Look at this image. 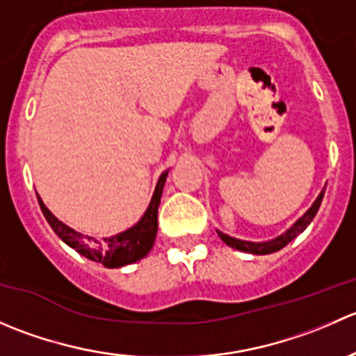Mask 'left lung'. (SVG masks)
Returning a JSON list of instances; mask_svg holds the SVG:
<instances>
[{
  "label": "left lung",
  "instance_id": "left-lung-1",
  "mask_svg": "<svg viewBox=\"0 0 356 356\" xmlns=\"http://www.w3.org/2000/svg\"><path fill=\"white\" fill-rule=\"evenodd\" d=\"M324 193H325V189H322V193H321V195H318V198L315 200V203L312 204L310 208H308L307 213H305L301 218H298V220L294 222L293 225H291V227L284 232V234H281V236H279V238L272 239V241H265V243L243 241V239L231 238V236L224 234V232H222V231H217L218 238H220L222 241H224L227 246L234 248V250L246 251V253H253V254H268V253H274V251L282 250V248L288 245V243L293 241V239L296 238L298 234H301V232H303L305 229H307L308 225H310V222L314 220V217H315V215H317L318 208H321L322 198H324Z\"/></svg>",
  "mask_w": 356,
  "mask_h": 356
}]
</instances>
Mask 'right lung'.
<instances>
[{
    "instance_id": "obj_1",
    "label": "right lung",
    "mask_w": 356,
    "mask_h": 356,
    "mask_svg": "<svg viewBox=\"0 0 356 356\" xmlns=\"http://www.w3.org/2000/svg\"><path fill=\"white\" fill-rule=\"evenodd\" d=\"M167 175L168 170H165L163 174L160 175V179H158L153 198L149 201V207L146 208L141 220H139L134 227L127 229V231L120 232V234L111 236V238L98 239L91 238V236L81 234V232L74 231V229H70L68 225L63 224L62 220H58V218L46 208V204L42 203L39 195L38 201L39 207H41L42 210V215H44L46 220H48V224L51 225L53 231L56 232V236H58L63 243H67V245L74 248L77 253L89 258V260L96 261V264L105 265L106 268H117L141 260V258H145L146 254L149 253V250L153 248L158 231V204H160L161 191H163Z\"/></svg>"
}]
</instances>
